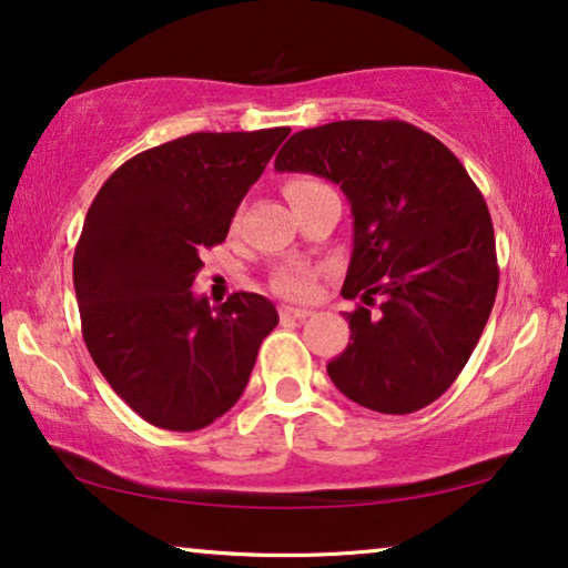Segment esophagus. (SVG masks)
I'll return each instance as SVG.
<instances>
[{"mask_svg":"<svg viewBox=\"0 0 568 568\" xmlns=\"http://www.w3.org/2000/svg\"><path fill=\"white\" fill-rule=\"evenodd\" d=\"M278 317H282V321H305V317H310V310L284 305V307H278Z\"/></svg>","mask_w":568,"mask_h":568,"instance_id":"34e87169","label":"esophagus"}]
</instances>
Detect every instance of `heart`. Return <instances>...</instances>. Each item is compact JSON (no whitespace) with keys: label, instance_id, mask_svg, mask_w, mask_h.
Here are the masks:
<instances>
[{"label":"heart","instance_id":"1","mask_svg":"<svg viewBox=\"0 0 568 568\" xmlns=\"http://www.w3.org/2000/svg\"><path fill=\"white\" fill-rule=\"evenodd\" d=\"M307 183L313 181H310V178H294V181L284 185V193H290ZM271 290L290 300H307L315 294V274L305 266H286L282 271H276L274 278H271Z\"/></svg>","mask_w":568,"mask_h":568}]
</instances>
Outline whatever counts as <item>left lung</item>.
<instances>
[{"label":"left lung","mask_w":568,"mask_h":568,"mask_svg":"<svg viewBox=\"0 0 568 568\" xmlns=\"http://www.w3.org/2000/svg\"><path fill=\"white\" fill-rule=\"evenodd\" d=\"M338 183L354 214L333 385L379 414H414L455 383L491 315L499 263L491 214L463 162L406 121H333L290 136L274 162Z\"/></svg>","instance_id":"obj_1"}]
</instances>
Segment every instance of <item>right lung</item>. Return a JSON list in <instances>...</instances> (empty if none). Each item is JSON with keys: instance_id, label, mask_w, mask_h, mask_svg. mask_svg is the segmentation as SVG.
<instances>
[{"instance_id": "1", "label": "right lung", "mask_w": 568, "mask_h": 568, "mask_svg": "<svg viewBox=\"0 0 568 568\" xmlns=\"http://www.w3.org/2000/svg\"><path fill=\"white\" fill-rule=\"evenodd\" d=\"M290 129L199 131L123 162L92 201L74 247L82 338L126 406L168 432H196L243 395L276 307L235 292L193 297L201 253Z\"/></svg>"}]
</instances>
